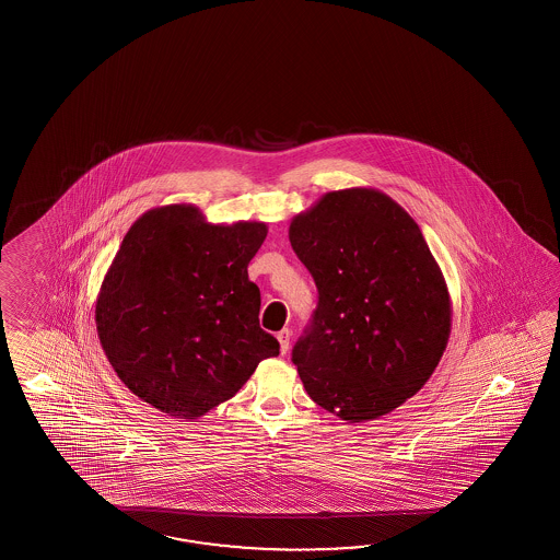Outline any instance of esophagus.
Returning a JSON list of instances; mask_svg holds the SVG:
<instances>
[{"label": "esophagus", "mask_w": 560, "mask_h": 560, "mask_svg": "<svg viewBox=\"0 0 560 560\" xmlns=\"http://www.w3.org/2000/svg\"><path fill=\"white\" fill-rule=\"evenodd\" d=\"M276 338H278V342H280V352L285 354V352H288V348H290V338H292V332H290L288 328H282L280 332L276 334Z\"/></svg>", "instance_id": "obj_1"}]
</instances>
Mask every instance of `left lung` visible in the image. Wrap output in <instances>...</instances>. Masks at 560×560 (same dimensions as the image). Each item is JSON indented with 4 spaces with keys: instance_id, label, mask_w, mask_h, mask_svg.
<instances>
[{
    "instance_id": "left-lung-1",
    "label": "left lung",
    "mask_w": 560,
    "mask_h": 560,
    "mask_svg": "<svg viewBox=\"0 0 560 560\" xmlns=\"http://www.w3.org/2000/svg\"><path fill=\"white\" fill-rule=\"evenodd\" d=\"M318 288L292 348L310 398L348 422L384 417L427 384L451 336V296L417 222L372 188L328 191L290 224Z\"/></svg>"
}]
</instances>
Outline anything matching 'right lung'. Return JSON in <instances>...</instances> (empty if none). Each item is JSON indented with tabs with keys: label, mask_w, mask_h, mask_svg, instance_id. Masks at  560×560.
Listing matches in <instances>:
<instances>
[{
	"label": "right lung",
	"mask_w": 560,
	"mask_h": 560,
	"mask_svg": "<svg viewBox=\"0 0 560 560\" xmlns=\"http://www.w3.org/2000/svg\"><path fill=\"white\" fill-rule=\"evenodd\" d=\"M266 234L264 222L208 224L190 203L131 224L100 288L95 326L119 381L143 402L194 420L278 357L248 278Z\"/></svg>",
	"instance_id": "right-lung-1"
}]
</instances>
